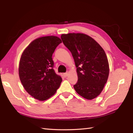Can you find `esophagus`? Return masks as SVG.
Returning <instances> with one entry per match:
<instances>
[{"label": "esophagus", "mask_w": 133, "mask_h": 133, "mask_svg": "<svg viewBox=\"0 0 133 133\" xmlns=\"http://www.w3.org/2000/svg\"><path fill=\"white\" fill-rule=\"evenodd\" d=\"M67 75H68V72H66V73H64V74H63V76L64 77H67Z\"/></svg>", "instance_id": "obj_1"}]
</instances>
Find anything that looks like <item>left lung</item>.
Segmentation results:
<instances>
[{"label":"left lung","mask_w":133,"mask_h":133,"mask_svg":"<svg viewBox=\"0 0 133 133\" xmlns=\"http://www.w3.org/2000/svg\"><path fill=\"white\" fill-rule=\"evenodd\" d=\"M64 46L71 52L77 67L78 82L74 88L79 95L91 100L99 95L109 74L104 50L90 36L81 33L62 34Z\"/></svg>","instance_id":"left-lung-1"}]
</instances>
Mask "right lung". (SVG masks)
<instances>
[{
	"mask_svg": "<svg viewBox=\"0 0 133 133\" xmlns=\"http://www.w3.org/2000/svg\"><path fill=\"white\" fill-rule=\"evenodd\" d=\"M62 43L55 36L35 39L21 55L19 75L26 91L39 101L47 100L55 94L62 79L53 69L52 55Z\"/></svg>",
	"mask_w": 133,
	"mask_h": 133,
	"instance_id": "obj_1",
	"label": "right lung"
}]
</instances>
